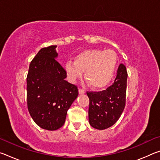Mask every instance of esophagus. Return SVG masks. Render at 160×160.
Wrapping results in <instances>:
<instances>
[{"label":"esophagus","instance_id":"34e87169","mask_svg":"<svg viewBox=\"0 0 160 160\" xmlns=\"http://www.w3.org/2000/svg\"><path fill=\"white\" fill-rule=\"evenodd\" d=\"M85 90H83V89H79V94H85Z\"/></svg>","mask_w":160,"mask_h":160}]
</instances>
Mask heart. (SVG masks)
I'll list each match as a JSON object with an SVG mask.
<instances>
[{"mask_svg":"<svg viewBox=\"0 0 160 160\" xmlns=\"http://www.w3.org/2000/svg\"><path fill=\"white\" fill-rule=\"evenodd\" d=\"M117 63V56L112 50L88 49L78 53L74 61H67L65 70L71 81L80 78L85 71V78L88 85L93 88H101L112 80Z\"/></svg>","mask_w":160,"mask_h":160,"instance_id":"heart-1","label":"heart"}]
</instances>
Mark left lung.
Masks as SVG:
<instances>
[{
	"instance_id": "obj_1",
	"label": "left lung",
	"mask_w": 160,
	"mask_h": 160,
	"mask_svg": "<svg viewBox=\"0 0 160 160\" xmlns=\"http://www.w3.org/2000/svg\"><path fill=\"white\" fill-rule=\"evenodd\" d=\"M127 78L126 68L121 63L112 85L105 90L87 92L90 99L89 123L92 127L104 130L118 120L126 106Z\"/></svg>"
}]
</instances>
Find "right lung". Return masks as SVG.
I'll list each match as a JSON object with an SVG mask.
<instances>
[{"label":"right lung","mask_w":160,"mask_h":160,"mask_svg":"<svg viewBox=\"0 0 160 160\" xmlns=\"http://www.w3.org/2000/svg\"><path fill=\"white\" fill-rule=\"evenodd\" d=\"M56 46L42 48L29 64L27 103L38 126L56 131L63 126L67 112L78 96V87L65 80L67 73L56 60Z\"/></svg>","instance_id":"1"}]
</instances>
